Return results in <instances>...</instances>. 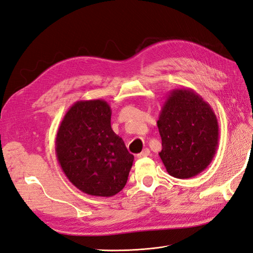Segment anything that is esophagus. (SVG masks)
<instances>
[{
  "label": "esophagus",
  "instance_id": "34e87169",
  "mask_svg": "<svg viewBox=\"0 0 253 253\" xmlns=\"http://www.w3.org/2000/svg\"><path fill=\"white\" fill-rule=\"evenodd\" d=\"M147 156H150V150L149 149H144L141 153H139V154H137V158H139V159L144 158Z\"/></svg>",
  "mask_w": 253,
  "mask_h": 253
}]
</instances>
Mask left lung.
Masks as SVG:
<instances>
[{"instance_id": "1", "label": "left lung", "mask_w": 253, "mask_h": 253, "mask_svg": "<svg viewBox=\"0 0 253 253\" xmlns=\"http://www.w3.org/2000/svg\"><path fill=\"white\" fill-rule=\"evenodd\" d=\"M167 172L191 178L207 169L218 145V122L208 102L191 88H174L167 96L157 121Z\"/></svg>"}]
</instances>
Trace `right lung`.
Here are the masks:
<instances>
[{
  "mask_svg": "<svg viewBox=\"0 0 253 253\" xmlns=\"http://www.w3.org/2000/svg\"><path fill=\"white\" fill-rule=\"evenodd\" d=\"M112 110L102 99L75 102L56 135V156L73 185L93 196L111 197L125 188L134 162L111 126Z\"/></svg>",
  "mask_w": 253,
  "mask_h": 253,
  "instance_id": "right-lung-1",
  "label": "right lung"
}]
</instances>
